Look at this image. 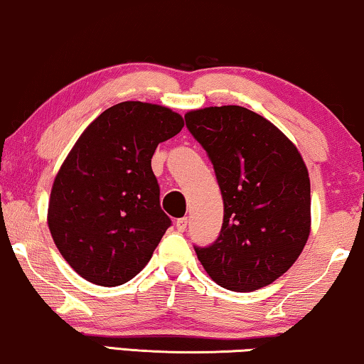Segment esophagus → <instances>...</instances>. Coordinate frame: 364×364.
Masks as SVG:
<instances>
[{
    "mask_svg": "<svg viewBox=\"0 0 364 364\" xmlns=\"http://www.w3.org/2000/svg\"><path fill=\"white\" fill-rule=\"evenodd\" d=\"M187 223H188V218H187V217L178 218V220L176 222L177 230H178V232H186V230H187Z\"/></svg>",
    "mask_w": 364,
    "mask_h": 364,
    "instance_id": "34e87169",
    "label": "esophagus"
}]
</instances>
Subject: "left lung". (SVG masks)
Masks as SVG:
<instances>
[{"label":"left lung","mask_w":364,"mask_h":364,"mask_svg":"<svg viewBox=\"0 0 364 364\" xmlns=\"http://www.w3.org/2000/svg\"><path fill=\"white\" fill-rule=\"evenodd\" d=\"M186 124L205 149L223 198L217 240L193 247L208 277L232 291H253L282 277L311 225L308 168L280 129L240 106L197 109Z\"/></svg>","instance_id":"1"}]
</instances>
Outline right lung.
<instances>
[{
	"mask_svg": "<svg viewBox=\"0 0 364 364\" xmlns=\"http://www.w3.org/2000/svg\"><path fill=\"white\" fill-rule=\"evenodd\" d=\"M183 119L168 107L119 102L89 124L54 178L48 225L58 250L87 282L132 280L168 227L151 159Z\"/></svg>",
	"mask_w": 364,
	"mask_h": 364,
	"instance_id": "obj_1",
	"label": "right lung"
}]
</instances>
